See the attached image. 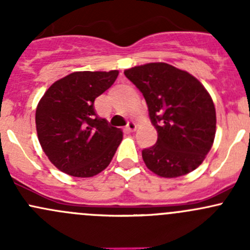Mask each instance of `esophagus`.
I'll return each instance as SVG.
<instances>
[{"label": "esophagus", "mask_w": 250, "mask_h": 250, "mask_svg": "<svg viewBox=\"0 0 250 250\" xmlns=\"http://www.w3.org/2000/svg\"><path fill=\"white\" fill-rule=\"evenodd\" d=\"M125 129L128 130V132H134L135 129H137V125H135L134 122H128L127 127H125Z\"/></svg>", "instance_id": "1"}]
</instances>
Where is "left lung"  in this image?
<instances>
[{"label": "left lung", "instance_id": "1", "mask_svg": "<svg viewBox=\"0 0 250 250\" xmlns=\"http://www.w3.org/2000/svg\"><path fill=\"white\" fill-rule=\"evenodd\" d=\"M146 100L157 143L143 150L146 167L161 178H178L200 167L213 146L216 113L204 85L167 62L125 70Z\"/></svg>", "mask_w": 250, "mask_h": 250}]
</instances>
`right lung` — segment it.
Here are the masks:
<instances>
[{
    "label": "right lung",
    "instance_id": "obj_1",
    "mask_svg": "<svg viewBox=\"0 0 250 250\" xmlns=\"http://www.w3.org/2000/svg\"><path fill=\"white\" fill-rule=\"evenodd\" d=\"M118 76L111 71H76L46 90L36 107V130L48 160L76 178H90L110 165L123 138L120 128L98 117L94 100Z\"/></svg>",
    "mask_w": 250,
    "mask_h": 250
}]
</instances>
